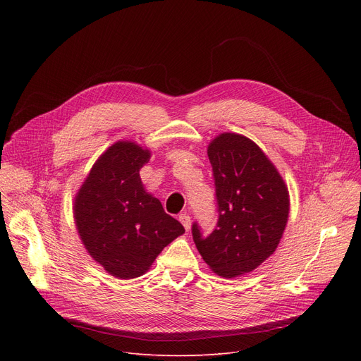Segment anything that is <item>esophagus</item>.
<instances>
[{
    "label": "esophagus",
    "instance_id": "34e87169",
    "mask_svg": "<svg viewBox=\"0 0 361 361\" xmlns=\"http://www.w3.org/2000/svg\"><path fill=\"white\" fill-rule=\"evenodd\" d=\"M178 219H180V222L183 224V226L185 228V231L190 230V225H192V222H190V216H188L187 214H180Z\"/></svg>",
    "mask_w": 361,
    "mask_h": 361
}]
</instances>
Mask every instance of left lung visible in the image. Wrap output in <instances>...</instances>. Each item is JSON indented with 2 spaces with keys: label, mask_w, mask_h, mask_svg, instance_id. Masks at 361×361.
Masks as SVG:
<instances>
[{
  "label": "left lung",
  "mask_w": 361,
  "mask_h": 361,
  "mask_svg": "<svg viewBox=\"0 0 361 361\" xmlns=\"http://www.w3.org/2000/svg\"><path fill=\"white\" fill-rule=\"evenodd\" d=\"M218 222L209 235L192 225L196 247L209 268L234 278L252 272L278 247L288 221L287 185L262 149L235 133H224L207 147Z\"/></svg>",
  "instance_id": "obj_1"
}]
</instances>
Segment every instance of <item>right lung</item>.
<instances>
[{"label": "right lung", "mask_w": 361, "mask_h": 361, "mask_svg": "<svg viewBox=\"0 0 361 361\" xmlns=\"http://www.w3.org/2000/svg\"><path fill=\"white\" fill-rule=\"evenodd\" d=\"M150 152L133 142L112 145L75 196L74 219L89 255L120 279L143 275L164 247L184 233L161 202L145 192L140 168Z\"/></svg>", "instance_id": "add662e5"}]
</instances>
